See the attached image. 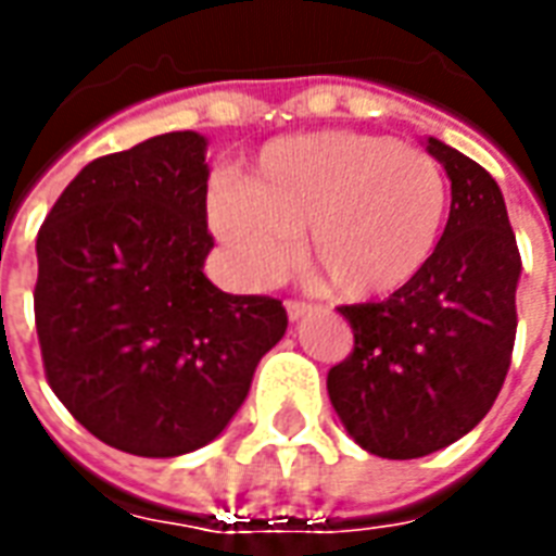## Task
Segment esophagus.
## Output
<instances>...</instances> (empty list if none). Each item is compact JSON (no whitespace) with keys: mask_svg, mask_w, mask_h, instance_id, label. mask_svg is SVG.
<instances>
[{"mask_svg":"<svg viewBox=\"0 0 556 556\" xmlns=\"http://www.w3.org/2000/svg\"><path fill=\"white\" fill-rule=\"evenodd\" d=\"M286 313H289L291 321H298V318H303V315L309 313V303H303V301H286Z\"/></svg>","mask_w":556,"mask_h":556,"instance_id":"obj_1","label":"esophagus"}]
</instances>
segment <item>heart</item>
Instances as JSON below:
<instances>
[{"label": "heart", "mask_w": 556, "mask_h": 556, "mask_svg": "<svg viewBox=\"0 0 556 556\" xmlns=\"http://www.w3.org/2000/svg\"><path fill=\"white\" fill-rule=\"evenodd\" d=\"M446 202L443 169L426 151L325 130L267 146L241 184L214 187L207 214L243 282H277L303 231L306 265L363 301L393 294L429 265Z\"/></svg>", "instance_id": "obj_1"}]
</instances>
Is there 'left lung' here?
Returning a JSON list of instances; mask_svg holds the SVG:
<instances>
[{"label":"left lung","mask_w":556,"mask_h":556,"mask_svg":"<svg viewBox=\"0 0 556 556\" xmlns=\"http://www.w3.org/2000/svg\"><path fill=\"white\" fill-rule=\"evenodd\" d=\"M453 202L429 265L387 301L339 306L354 349L327 372L339 419L363 450L419 458L477 426L513 363L521 253L497 181L429 139Z\"/></svg>","instance_id":"1"}]
</instances>
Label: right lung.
Masks as SVG:
<instances>
[{"instance_id": "right-lung-1", "label": "right lung", "mask_w": 556, "mask_h": 556, "mask_svg": "<svg viewBox=\"0 0 556 556\" xmlns=\"http://www.w3.org/2000/svg\"><path fill=\"white\" fill-rule=\"evenodd\" d=\"M205 137H151L91 160L38 231L43 375L79 426L146 458L193 453L229 426L289 315L202 274Z\"/></svg>"}]
</instances>
